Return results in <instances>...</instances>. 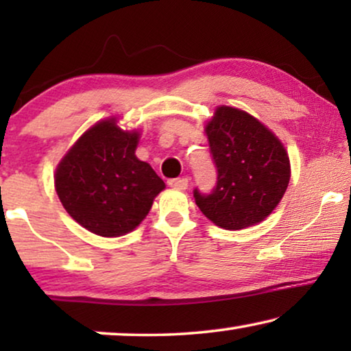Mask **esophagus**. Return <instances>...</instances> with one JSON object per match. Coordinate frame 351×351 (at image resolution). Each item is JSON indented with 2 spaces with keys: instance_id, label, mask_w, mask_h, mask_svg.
Segmentation results:
<instances>
[{
  "instance_id": "esophagus-1",
  "label": "esophagus",
  "mask_w": 351,
  "mask_h": 351,
  "mask_svg": "<svg viewBox=\"0 0 351 351\" xmlns=\"http://www.w3.org/2000/svg\"><path fill=\"white\" fill-rule=\"evenodd\" d=\"M167 185L176 190H186V186H189V179H185V177H182V179H171L167 180Z\"/></svg>"
}]
</instances>
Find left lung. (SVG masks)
<instances>
[{
	"mask_svg": "<svg viewBox=\"0 0 351 351\" xmlns=\"http://www.w3.org/2000/svg\"><path fill=\"white\" fill-rule=\"evenodd\" d=\"M204 131L217 167V184L209 195L195 189L201 213L225 230L262 222L289 184L286 148L258 119L227 105L217 107Z\"/></svg>",
	"mask_w": 351,
	"mask_h": 351,
	"instance_id": "1",
	"label": "left lung"
}]
</instances>
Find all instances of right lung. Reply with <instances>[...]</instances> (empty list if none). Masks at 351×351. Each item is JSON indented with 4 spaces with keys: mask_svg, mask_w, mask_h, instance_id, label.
Listing matches in <instances>:
<instances>
[{
    "mask_svg": "<svg viewBox=\"0 0 351 351\" xmlns=\"http://www.w3.org/2000/svg\"><path fill=\"white\" fill-rule=\"evenodd\" d=\"M137 131L117 118L95 123L56 169V191L66 213L89 232L114 238L132 232L165 190L152 166L136 156Z\"/></svg>",
    "mask_w": 351,
    "mask_h": 351,
    "instance_id": "add662e5",
    "label": "right lung"
}]
</instances>
